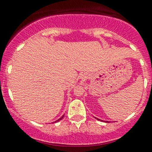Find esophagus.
Returning <instances> with one entry per match:
<instances>
[{
    "instance_id": "obj_1",
    "label": "esophagus",
    "mask_w": 152,
    "mask_h": 152,
    "mask_svg": "<svg viewBox=\"0 0 152 152\" xmlns=\"http://www.w3.org/2000/svg\"><path fill=\"white\" fill-rule=\"evenodd\" d=\"M82 76H83V77H85V75H82Z\"/></svg>"
}]
</instances>
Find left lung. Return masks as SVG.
<instances>
[{
    "label": "left lung",
    "instance_id": "8db88e82",
    "mask_svg": "<svg viewBox=\"0 0 152 152\" xmlns=\"http://www.w3.org/2000/svg\"><path fill=\"white\" fill-rule=\"evenodd\" d=\"M96 119H97V120H99V119H98V118H96ZM106 122H107V121H106Z\"/></svg>",
    "mask_w": 152,
    "mask_h": 152
}]
</instances>
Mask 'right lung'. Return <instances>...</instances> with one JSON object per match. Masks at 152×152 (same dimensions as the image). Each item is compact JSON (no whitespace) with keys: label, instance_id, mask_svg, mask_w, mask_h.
<instances>
[{"label":"right lung","instance_id":"right-lung-1","mask_svg":"<svg viewBox=\"0 0 152 152\" xmlns=\"http://www.w3.org/2000/svg\"><path fill=\"white\" fill-rule=\"evenodd\" d=\"M64 115H63V116H61V118H60V119H58V120H56V121H55V122H54V123H56V122H57V121H60V120H62V119H63V117H64Z\"/></svg>","mask_w":152,"mask_h":152}]
</instances>
